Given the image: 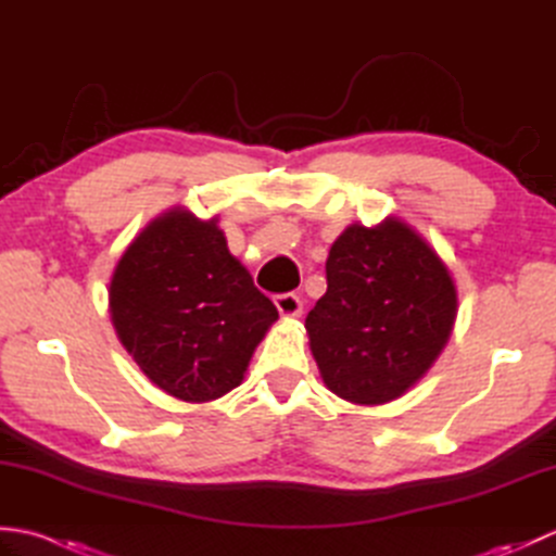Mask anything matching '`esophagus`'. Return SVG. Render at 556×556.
<instances>
[{
  "label": "esophagus",
  "instance_id": "obj_1",
  "mask_svg": "<svg viewBox=\"0 0 556 556\" xmlns=\"http://www.w3.org/2000/svg\"><path fill=\"white\" fill-rule=\"evenodd\" d=\"M275 305L279 315L285 317H299L303 313V301L301 296H296V293H279V296L275 299Z\"/></svg>",
  "mask_w": 556,
  "mask_h": 556
}]
</instances>
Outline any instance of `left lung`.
Returning a JSON list of instances; mask_svg holds the SVG:
<instances>
[{
  "mask_svg": "<svg viewBox=\"0 0 556 556\" xmlns=\"http://www.w3.org/2000/svg\"><path fill=\"white\" fill-rule=\"evenodd\" d=\"M325 269L327 293L305 317L325 387L358 406L406 394L452 334V271L399 217L351 224L329 248Z\"/></svg>",
  "mask_w": 556,
  "mask_h": 556,
  "instance_id": "8db88e82",
  "label": "left lung"
}]
</instances>
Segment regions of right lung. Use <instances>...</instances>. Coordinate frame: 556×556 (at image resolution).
Wrapping results in <instances>:
<instances>
[{
  "label": "right lung",
  "instance_id": "obj_1",
  "mask_svg": "<svg viewBox=\"0 0 556 556\" xmlns=\"http://www.w3.org/2000/svg\"><path fill=\"white\" fill-rule=\"evenodd\" d=\"M217 217L172 207L126 248L110 281V317L148 380L205 404L243 382L279 313L227 248Z\"/></svg>",
  "mask_w": 556,
  "mask_h": 556
}]
</instances>
